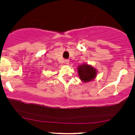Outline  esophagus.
<instances>
[{
  "label": "esophagus",
  "instance_id": "obj_1",
  "mask_svg": "<svg viewBox=\"0 0 135 135\" xmlns=\"http://www.w3.org/2000/svg\"><path fill=\"white\" fill-rule=\"evenodd\" d=\"M65 61V63L66 64H69V60H66L65 61Z\"/></svg>",
  "mask_w": 135,
  "mask_h": 135
}]
</instances>
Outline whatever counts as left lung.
<instances>
[{
	"mask_svg": "<svg viewBox=\"0 0 135 135\" xmlns=\"http://www.w3.org/2000/svg\"><path fill=\"white\" fill-rule=\"evenodd\" d=\"M78 74L80 80L84 82H88L91 81L95 78L97 75V70L91 66L84 64L79 66L78 68Z\"/></svg>",
	"mask_w": 135,
	"mask_h": 135,
	"instance_id": "1",
	"label": "left lung"
}]
</instances>
